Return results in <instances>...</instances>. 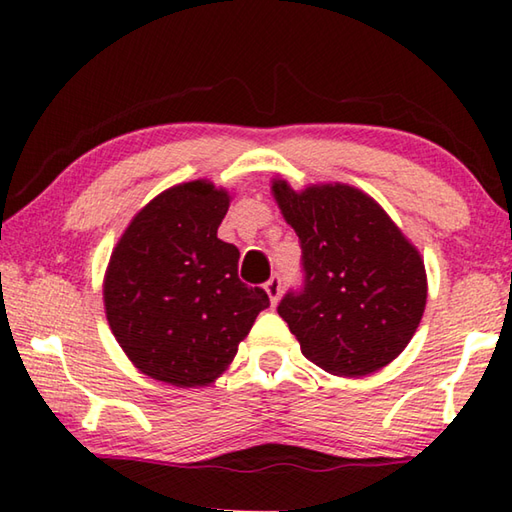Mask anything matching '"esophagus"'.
I'll list each match as a JSON object with an SVG mask.
<instances>
[{
	"label": "esophagus",
	"instance_id": "obj_1",
	"mask_svg": "<svg viewBox=\"0 0 512 512\" xmlns=\"http://www.w3.org/2000/svg\"><path fill=\"white\" fill-rule=\"evenodd\" d=\"M264 291L268 293V300H271V305H277V300H280V296H282V280H280V275H273L271 280L264 284Z\"/></svg>",
	"mask_w": 512,
	"mask_h": 512
}]
</instances>
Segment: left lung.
<instances>
[{"instance_id": "1", "label": "left lung", "mask_w": 512, "mask_h": 512, "mask_svg": "<svg viewBox=\"0 0 512 512\" xmlns=\"http://www.w3.org/2000/svg\"><path fill=\"white\" fill-rule=\"evenodd\" d=\"M271 194L296 235L305 289L277 307L305 357L336 377H363L400 357L427 305V271L375 198L345 183Z\"/></svg>"}]
</instances>
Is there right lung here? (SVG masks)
<instances>
[{
    "instance_id": "1",
    "label": "right lung",
    "mask_w": 512,
    "mask_h": 512,
    "mask_svg": "<svg viewBox=\"0 0 512 512\" xmlns=\"http://www.w3.org/2000/svg\"><path fill=\"white\" fill-rule=\"evenodd\" d=\"M232 196L205 178L164 189L128 223L103 275L117 343L142 375L210 386L230 368L264 289L237 275L239 250L216 237Z\"/></svg>"
}]
</instances>
